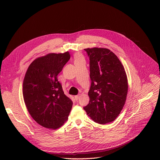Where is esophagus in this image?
<instances>
[{"label": "esophagus", "instance_id": "1", "mask_svg": "<svg viewBox=\"0 0 160 160\" xmlns=\"http://www.w3.org/2000/svg\"><path fill=\"white\" fill-rule=\"evenodd\" d=\"M75 99L77 101V100H78V99L80 98V95H77V96H75Z\"/></svg>", "mask_w": 160, "mask_h": 160}]
</instances>
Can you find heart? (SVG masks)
Instances as JSON below:
<instances>
[{"label":"heart","instance_id":"1","mask_svg":"<svg viewBox=\"0 0 160 160\" xmlns=\"http://www.w3.org/2000/svg\"><path fill=\"white\" fill-rule=\"evenodd\" d=\"M80 59H83V57H82L80 54H77V55L75 56V61H78V60H80Z\"/></svg>","mask_w":160,"mask_h":160}]
</instances>
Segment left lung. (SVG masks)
Instances as JSON below:
<instances>
[{"instance_id":"obj_1","label":"left lung","mask_w":160,"mask_h":160,"mask_svg":"<svg viewBox=\"0 0 160 160\" xmlns=\"http://www.w3.org/2000/svg\"><path fill=\"white\" fill-rule=\"evenodd\" d=\"M90 59L91 85L89 103L83 108L95 122L105 124L115 120L122 110L128 92V80L118 57L108 49H84Z\"/></svg>"}]
</instances>
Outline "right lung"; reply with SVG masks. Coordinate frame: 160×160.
Masks as SVG:
<instances>
[{
    "label": "right lung",
    "instance_id": "add662e5",
    "mask_svg": "<svg viewBox=\"0 0 160 160\" xmlns=\"http://www.w3.org/2000/svg\"><path fill=\"white\" fill-rule=\"evenodd\" d=\"M70 59L68 51L50 53L35 59L26 72L22 83L25 105L33 120L45 128L61 127L70 115L73 102L57 77Z\"/></svg>",
    "mask_w": 160,
    "mask_h": 160
}]
</instances>
